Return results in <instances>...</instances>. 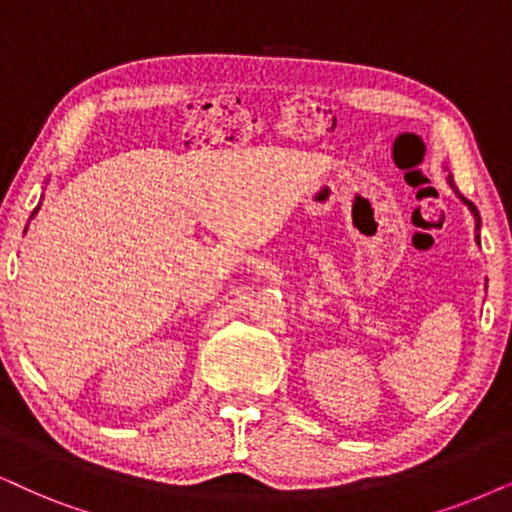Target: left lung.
I'll return each mask as SVG.
<instances>
[{
  "label": "left lung",
  "instance_id": "8db88e82",
  "mask_svg": "<svg viewBox=\"0 0 512 512\" xmlns=\"http://www.w3.org/2000/svg\"><path fill=\"white\" fill-rule=\"evenodd\" d=\"M449 184H451V189H454V191H456V196H458V198H461L465 205H468V210L472 212V217H475V229H477V231H480V224H482V222H480V212H477V208H475V205H472V203H470V200H468V198H463V196H461V193H458V189H456V186H454V179H451V177H449ZM475 238H477V243H480V234H477Z\"/></svg>",
  "mask_w": 512,
  "mask_h": 512
}]
</instances>
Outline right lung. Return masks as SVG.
I'll use <instances>...</instances> for the list:
<instances>
[{
  "label": "right lung",
  "mask_w": 512,
  "mask_h": 512,
  "mask_svg": "<svg viewBox=\"0 0 512 512\" xmlns=\"http://www.w3.org/2000/svg\"><path fill=\"white\" fill-rule=\"evenodd\" d=\"M35 212H37V210H35Z\"/></svg>",
  "instance_id": "obj_1"
}]
</instances>
